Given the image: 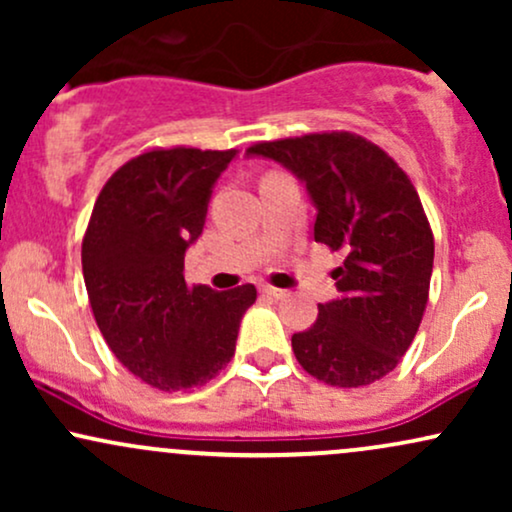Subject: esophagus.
Segmentation results:
<instances>
[{"label":"esophagus","instance_id":"obj_1","mask_svg":"<svg viewBox=\"0 0 512 512\" xmlns=\"http://www.w3.org/2000/svg\"><path fill=\"white\" fill-rule=\"evenodd\" d=\"M260 291L264 293V296H269V298H281V296H284V291L274 289V286H262Z\"/></svg>","mask_w":512,"mask_h":512}]
</instances>
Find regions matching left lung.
Listing matches in <instances>:
<instances>
[{
    "mask_svg": "<svg viewBox=\"0 0 512 512\" xmlns=\"http://www.w3.org/2000/svg\"><path fill=\"white\" fill-rule=\"evenodd\" d=\"M269 158L303 182L317 211L315 243L342 250L339 296L317 305V320L291 337L310 375L334 387L385 378L407 354L424 317L433 272V233L404 170L349 132L264 142Z\"/></svg>",
    "mask_w": 512,
    "mask_h": 512,
    "instance_id": "1",
    "label": "left lung"
}]
</instances>
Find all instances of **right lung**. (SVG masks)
I'll return each instance as SVG.
<instances>
[{
  "label": "right lung",
  "instance_id": "obj_1",
  "mask_svg": "<svg viewBox=\"0 0 512 512\" xmlns=\"http://www.w3.org/2000/svg\"><path fill=\"white\" fill-rule=\"evenodd\" d=\"M233 158L236 149L185 146L132 158L105 182L88 221L81 267L98 330L129 373L163 392L226 368L257 298L252 284L219 293L185 281V252Z\"/></svg>",
  "mask_w": 512,
  "mask_h": 512
}]
</instances>
